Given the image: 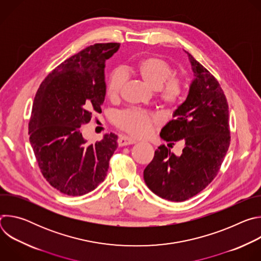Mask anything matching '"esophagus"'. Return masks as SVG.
<instances>
[{
  "instance_id": "obj_1",
  "label": "esophagus",
  "mask_w": 261,
  "mask_h": 261,
  "mask_svg": "<svg viewBox=\"0 0 261 261\" xmlns=\"http://www.w3.org/2000/svg\"><path fill=\"white\" fill-rule=\"evenodd\" d=\"M137 140H135L134 138L128 137V136H121L118 140V143L120 146H124V145H129V144H133L136 143Z\"/></svg>"
}]
</instances>
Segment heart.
<instances>
[{"label":"heart","instance_id":"obj_1","mask_svg":"<svg viewBox=\"0 0 261 261\" xmlns=\"http://www.w3.org/2000/svg\"><path fill=\"white\" fill-rule=\"evenodd\" d=\"M130 70L139 76L148 87L156 90L160 102L167 107L175 106L182 95L184 83L177 76L170 77L172 69L163 59L157 57H146L137 60L130 66ZM124 77L119 71L111 72L106 81V95L110 100H117L122 92ZM159 119L148 111L140 109H127L117 114L116 125L137 137L150 135L153 125Z\"/></svg>","mask_w":261,"mask_h":261}]
</instances>
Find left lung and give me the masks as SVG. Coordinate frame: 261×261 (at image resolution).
Listing matches in <instances>:
<instances>
[{
  "label": "left lung",
  "instance_id": "obj_1",
  "mask_svg": "<svg viewBox=\"0 0 261 261\" xmlns=\"http://www.w3.org/2000/svg\"><path fill=\"white\" fill-rule=\"evenodd\" d=\"M194 80L186 100L161 130L167 141L155 151L143 178L153 193L170 201H185L199 192L217 175L230 143L228 103L218 81L189 53ZM180 141V156L169 147Z\"/></svg>",
  "mask_w": 261,
  "mask_h": 261
}]
</instances>
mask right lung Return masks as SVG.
<instances>
[{
  "mask_svg": "<svg viewBox=\"0 0 261 261\" xmlns=\"http://www.w3.org/2000/svg\"><path fill=\"white\" fill-rule=\"evenodd\" d=\"M120 43H97L60 64L42 82L29 123L30 142L39 168L61 193L85 195L104 180L118 136L89 143L82 126L101 113L106 95L105 62Z\"/></svg>",
  "mask_w": 261,
  "mask_h": 261,
  "instance_id": "1",
  "label": "right lung"
}]
</instances>
